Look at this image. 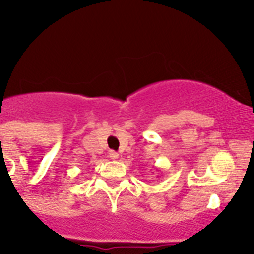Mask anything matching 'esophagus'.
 <instances>
[{"instance_id":"1","label":"esophagus","mask_w":254,"mask_h":254,"mask_svg":"<svg viewBox=\"0 0 254 254\" xmlns=\"http://www.w3.org/2000/svg\"><path fill=\"white\" fill-rule=\"evenodd\" d=\"M109 158H111L112 160H116V159L120 158V155H118V152L116 151H111L109 152Z\"/></svg>"}]
</instances>
